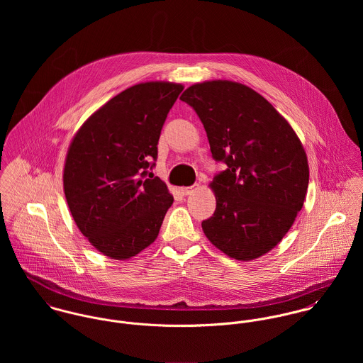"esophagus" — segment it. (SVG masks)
<instances>
[{
	"label": "esophagus",
	"instance_id": "esophagus-1",
	"mask_svg": "<svg viewBox=\"0 0 363 363\" xmlns=\"http://www.w3.org/2000/svg\"><path fill=\"white\" fill-rule=\"evenodd\" d=\"M199 189V184H194V186H191V187H182L180 189V193L183 194V196H189V194H191L194 190H197Z\"/></svg>",
	"mask_w": 363,
	"mask_h": 363
}]
</instances>
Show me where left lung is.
<instances>
[{
	"label": "left lung",
	"mask_w": 363,
	"mask_h": 363,
	"mask_svg": "<svg viewBox=\"0 0 363 363\" xmlns=\"http://www.w3.org/2000/svg\"><path fill=\"white\" fill-rule=\"evenodd\" d=\"M200 117L215 162L216 208L201 226L235 259L269 252L291 229L309 186L305 150L288 121L261 95L230 81L196 84L180 96Z\"/></svg>",
	"instance_id": "left-lung-1"
}]
</instances>
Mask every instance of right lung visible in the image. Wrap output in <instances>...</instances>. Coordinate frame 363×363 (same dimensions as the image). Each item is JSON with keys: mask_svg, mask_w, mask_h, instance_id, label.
Instances as JSON below:
<instances>
[{"mask_svg": "<svg viewBox=\"0 0 363 363\" xmlns=\"http://www.w3.org/2000/svg\"><path fill=\"white\" fill-rule=\"evenodd\" d=\"M183 85H134L94 113L74 137L64 193L85 238L104 256L125 259L148 247L173 197L152 174L157 141Z\"/></svg>", "mask_w": 363, "mask_h": 363, "instance_id": "right-lung-1", "label": "right lung"}]
</instances>
